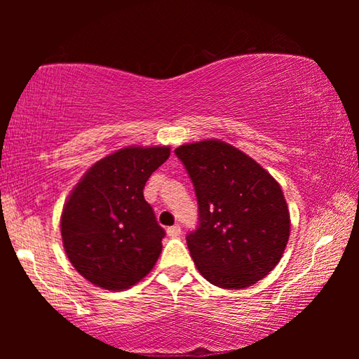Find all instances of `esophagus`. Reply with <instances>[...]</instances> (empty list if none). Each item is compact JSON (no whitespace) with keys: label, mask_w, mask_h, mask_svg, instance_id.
I'll list each match as a JSON object with an SVG mask.
<instances>
[{"label":"esophagus","mask_w":359,"mask_h":359,"mask_svg":"<svg viewBox=\"0 0 359 359\" xmlns=\"http://www.w3.org/2000/svg\"><path fill=\"white\" fill-rule=\"evenodd\" d=\"M180 234H182V229H180L179 224H174V226L168 228V236H169V238H179Z\"/></svg>","instance_id":"esophagus-1"}]
</instances>
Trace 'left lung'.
<instances>
[{"instance_id": "8db88e82", "label": "left lung", "mask_w": 359, "mask_h": 359, "mask_svg": "<svg viewBox=\"0 0 359 359\" xmlns=\"http://www.w3.org/2000/svg\"><path fill=\"white\" fill-rule=\"evenodd\" d=\"M193 182L199 224L187 245L205 280L247 288L278 264L290 238L280 185L244 151L218 139L175 149Z\"/></svg>"}]
</instances>
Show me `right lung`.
I'll list each match as a JSON object with an SVG mask.
<instances>
[{"label":"right lung","mask_w":359,"mask_h":359,"mask_svg":"<svg viewBox=\"0 0 359 359\" xmlns=\"http://www.w3.org/2000/svg\"><path fill=\"white\" fill-rule=\"evenodd\" d=\"M169 154V147L120 149L96 161L71 191L60 222L63 247L96 287L126 290L155 266L165 229L144 187Z\"/></svg>","instance_id":"add662e5"}]
</instances>
